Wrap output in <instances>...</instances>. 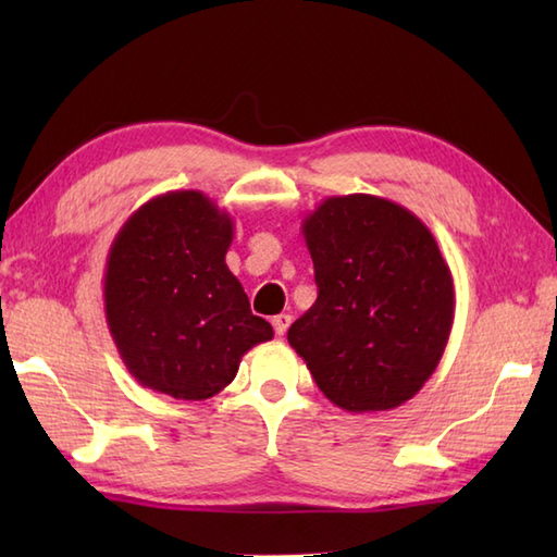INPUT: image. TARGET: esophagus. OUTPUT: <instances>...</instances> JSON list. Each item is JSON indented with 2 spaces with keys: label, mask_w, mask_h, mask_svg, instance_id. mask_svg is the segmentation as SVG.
<instances>
[{
  "label": "esophagus",
  "mask_w": 557,
  "mask_h": 557,
  "mask_svg": "<svg viewBox=\"0 0 557 557\" xmlns=\"http://www.w3.org/2000/svg\"><path fill=\"white\" fill-rule=\"evenodd\" d=\"M289 325H292V315H289V313H280V315L272 318V327H275V333H277L280 337L287 333Z\"/></svg>",
  "instance_id": "1"
}]
</instances>
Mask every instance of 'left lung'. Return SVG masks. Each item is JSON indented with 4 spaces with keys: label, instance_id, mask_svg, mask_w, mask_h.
Here are the masks:
<instances>
[{
    "label": "left lung",
    "instance_id": "1",
    "mask_svg": "<svg viewBox=\"0 0 557 557\" xmlns=\"http://www.w3.org/2000/svg\"><path fill=\"white\" fill-rule=\"evenodd\" d=\"M318 299L287 339L321 393L351 413L419 393L443 359L455 285L431 230L393 200L330 196L301 224Z\"/></svg>",
    "mask_w": 557,
    "mask_h": 557
}]
</instances>
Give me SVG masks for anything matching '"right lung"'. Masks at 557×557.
Returning a JSON list of instances; mask_svg holds the SVG:
<instances>
[{"label":"right lung","instance_id":"1","mask_svg":"<svg viewBox=\"0 0 557 557\" xmlns=\"http://www.w3.org/2000/svg\"><path fill=\"white\" fill-rule=\"evenodd\" d=\"M234 220L200 191L150 198L114 236L104 268V315L136 381L174 399H208L227 387L244 354L272 325L224 256Z\"/></svg>","mask_w":557,"mask_h":557}]
</instances>
